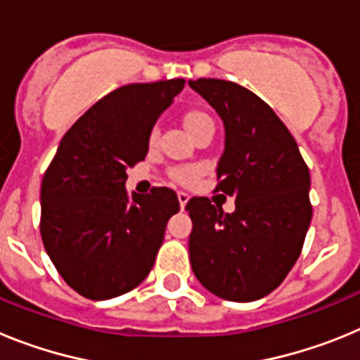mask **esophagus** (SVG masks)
Returning <instances> with one entry per match:
<instances>
[{
    "instance_id": "1",
    "label": "esophagus",
    "mask_w": 360,
    "mask_h": 360,
    "mask_svg": "<svg viewBox=\"0 0 360 360\" xmlns=\"http://www.w3.org/2000/svg\"><path fill=\"white\" fill-rule=\"evenodd\" d=\"M176 196H178V202H180V207H182V209L186 207L187 202H189V195H187L186 191H178Z\"/></svg>"
}]
</instances>
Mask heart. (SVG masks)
I'll list each match as a JSON object with an SVG mask.
<instances>
[{
    "label": "heart",
    "instance_id": "heart-1",
    "mask_svg": "<svg viewBox=\"0 0 360 360\" xmlns=\"http://www.w3.org/2000/svg\"><path fill=\"white\" fill-rule=\"evenodd\" d=\"M205 122H212V119L202 111H191L186 115V124H187V129L195 128V126H200V124H205ZM158 136H160V128L155 126L151 129V135H149V144L155 146L158 142ZM196 171L193 167H178V169L173 171V176L180 182H191L193 178H195Z\"/></svg>",
    "mask_w": 360,
    "mask_h": 360
}]
</instances>
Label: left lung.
Segmentation results:
<instances>
[{"instance_id":"left-lung-1","label":"left lung","mask_w":360,"mask_h":360,"mask_svg":"<svg viewBox=\"0 0 360 360\" xmlns=\"http://www.w3.org/2000/svg\"><path fill=\"white\" fill-rule=\"evenodd\" d=\"M189 86L224 120L216 191L236 200L234 212L205 196L187 202L191 266L211 294L256 301L281 285L303 249L311 219L310 173L287 126L256 94L221 79Z\"/></svg>"}]
</instances>
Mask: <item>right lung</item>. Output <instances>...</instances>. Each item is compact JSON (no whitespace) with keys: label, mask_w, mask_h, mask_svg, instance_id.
<instances>
[{"label":"right lung","mask_w":360,"mask_h":360,"mask_svg":"<svg viewBox=\"0 0 360 360\" xmlns=\"http://www.w3.org/2000/svg\"><path fill=\"white\" fill-rule=\"evenodd\" d=\"M184 79L122 86L95 103L63 136L41 184V238L57 272L94 301L139 287L151 272L176 193L126 191L128 167L148 155L158 117Z\"/></svg>","instance_id":"obj_1"}]
</instances>
